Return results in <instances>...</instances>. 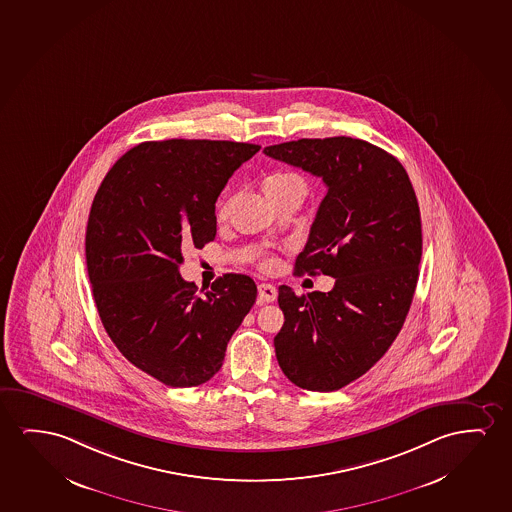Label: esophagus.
Here are the masks:
<instances>
[{"mask_svg": "<svg viewBox=\"0 0 512 512\" xmlns=\"http://www.w3.org/2000/svg\"><path fill=\"white\" fill-rule=\"evenodd\" d=\"M258 296H260L261 303L275 302V298H277V289H275V286H272V284L261 282L260 286H258Z\"/></svg>", "mask_w": 512, "mask_h": 512, "instance_id": "1", "label": "esophagus"}]
</instances>
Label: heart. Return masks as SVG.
<instances>
[{"label": "heart", "instance_id": "b5f03b06", "mask_svg": "<svg viewBox=\"0 0 512 512\" xmlns=\"http://www.w3.org/2000/svg\"><path fill=\"white\" fill-rule=\"evenodd\" d=\"M293 188L305 189L303 180L295 173L277 172L267 177L263 182V189H265V195L267 196L279 195V193H284V191ZM270 265H272V260L263 261V267H270Z\"/></svg>", "mask_w": 512, "mask_h": 512}]
</instances>
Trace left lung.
Here are the masks:
<instances>
[{
	"label": "left lung",
	"instance_id": "left-lung-1",
	"mask_svg": "<svg viewBox=\"0 0 512 512\" xmlns=\"http://www.w3.org/2000/svg\"><path fill=\"white\" fill-rule=\"evenodd\" d=\"M263 152L328 188L295 272L330 275L335 286L302 296L281 286L274 346L298 388L335 391L374 367L404 326L423 251L418 198L402 163L360 138H302Z\"/></svg>",
	"mask_w": 512,
	"mask_h": 512
}]
</instances>
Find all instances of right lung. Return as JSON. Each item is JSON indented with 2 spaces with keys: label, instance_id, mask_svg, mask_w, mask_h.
Segmentation results:
<instances>
[{
  "label": "right lung",
  "instance_id": "obj_1",
  "mask_svg": "<svg viewBox=\"0 0 512 512\" xmlns=\"http://www.w3.org/2000/svg\"><path fill=\"white\" fill-rule=\"evenodd\" d=\"M260 145L230 140L144 142L116 161L94 196L86 261L94 303L124 358L172 388L223 367L231 335L256 302L249 275L224 274L198 291L184 249L216 238V202Z\"/></svg>",
  "mask_w": 512,
  "mask_h": 512
}]
</instances>
